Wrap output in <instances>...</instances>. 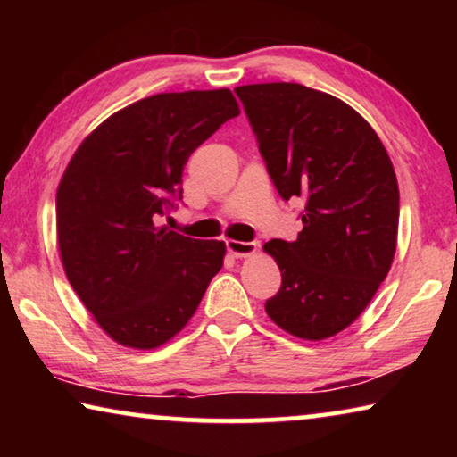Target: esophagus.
Masks as SVG:
<instances>
[{
  "label": "esophagus",
  "instance_id": "34e87169",
  "mask_svg": "<svg viewBox=\"0 0 457 457\" xmlns=\"http://www.w3.org/2000/svg\"><path fill=\"white\" fill-rule=\"evenodd\" d=\"M226 247H228V252L231 253V256L245 258V256H252V253L258 250V244L256 242H237V239H228Z\"/></svg>",
  "mask_w": 457,
  "mask_h": 457
}]
</instances>
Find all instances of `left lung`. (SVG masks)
Listing matches in <instances>:
<instances>
[{"label":"left lung","mask_w":457,"mask_h":457,"mask_svg":"<svg viewBox=\"0 0 457 457\" xmlns=\"http://www.w3.org/2000/svg\"><path fill=\"white\" fill-rule=\"evenodd\" d=\"M236 95L276 191L304 199L298 237L264 245L282 274L266 312L298 338L335 337L365 311L395 256L399 187L389 154L369 122L327 92L270 82Z\"/></svg>","instance_id":"obj_1"}]
</instances>
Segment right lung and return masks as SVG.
Returning a JSON list of instances; mask_svg holds the SVG:
<instances>
[{
  "instance_id": "obj_1",
  "label": "right lung",
  "mask_w": 457,
  "mask_h": 457,
  "mask_svg": "<svg viewBox=\"0 0 457 457\" xmlns=\"http://www.w3.org/2000/svg\"><path fill=\"white\" fill-rule=\"evenodd\" d=\"M239 114L221 90L137 100L92 130L56 195L62 264L108 337L154 349L179 332L220 272L226 244L159 228L183 199L189 154Z\"/></svg>"
}]
</instances>
